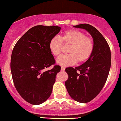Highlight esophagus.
Returning <instances> with one entry per match:
<instances>
[{
  "label": "esophagus",
  "instance_id": "34e87169",
  "mask_svg": "<svg viewBox=\"0 0 121 121\" xmlns=\"http://www.w3.org/2000/svg\"><path fill=\"white\" fill-rule=\"evenodd\" d=\"M60 70H61L62 71H65V67H62L61 68H60Z\"/></svg>",
  "mask_w": 121,
  "mask_h": 121
}]
</instances>
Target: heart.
Masks as SVG:
<instances>
[{"label": "heart", "instance_id": "1", "mask_svg": "<svg viewBox=\"0 0 121 121\" xmlns=\"http://www.w3.org/2000/svg\"><path fill=\"white\" fill-rule=\"evenodd\" d=\"M62 43L70 45L67 49L68 54L62 56L57 59V64L64 67L72 65L76 62H85L90 57L93 51L92 38L86 36L85 33L79 30L66 31L60 39L54 37L50 40L49 47L54 56L57 57L62 52Z\"/></svg>", "mask_w": 121, "mask_h": 121}]
</instances>
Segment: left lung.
Instances as JSON below:
<instances>
[{"mask_svg": "<svg viewBox=\"0 0 121 121\" xmlns=\"http://www.w3.org/2000/svg\"><path fill=\"white\" fill-rule=\"evenodd\" d=\"M88 32L93 39V53L85 62L75 68L68 67L65 84L72 99L81 103L93 99L104 86L111 67V51L107 42L96 28L84 23L74 26Z\"/></svg>", "mask_w": 121, "mask_h": 121, "instance_id": "obj_1", "label": "left lung"}]
</instances>
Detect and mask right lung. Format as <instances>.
Returning <instances> with one entry per match:
<instances>
[{
  "label": "right lung",
  "instance_id": "right-lung-1",
  "mask_svg": "<svg viewBox=\"0 0 121 121\" xmlns=\"http://www.w3.org/2000/svg\"><path fill=\"white\" fill-rule=\"evenodd\" d=\"M57 26L37 25L20 38L12 51L11 71L14 84L21 96L33 105H39L48 99L60 67L54 65L50 41L59 33Z\"/></svg>",
  "mask_w": 121,
  "mask_h": 121
}]
</instances>
